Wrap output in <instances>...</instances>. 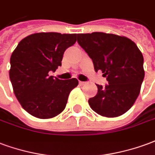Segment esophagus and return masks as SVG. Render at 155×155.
<instances>
[{
  "label": "esophagus",
  "mask_w": 155,
  "mask_h": 155,
  "mask_svg": "<svg viewBox=\"0 0 155 155\" xmlns=\"http://www.w3.org/2000/svg\"><path fill=\"white\" fill-rule=\"evenodd\" d=\"M85 84H86L85 82H81V81L79 82V85L80 86H83V85H85Z\"/></svg>",
  "instance_id": "34e87169"
}]
</instances>
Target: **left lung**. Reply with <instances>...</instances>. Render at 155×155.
<instances>
[{"mask_svg":"<svg viewBox=\"0 0 155 155\" xmlns=\"http://www.w3.org/2000/svg\"><path fill=\"white\" fill-rule=\"evenodd\" d=\"M78 43L91 58L96 72L101 70L108 84L98 85L88 103L106 117L125 113L134 105L144 78V58L134 42L124 36L102 32L78 34Z\"/></svg>","mask_w":155,"mask_h":155,"instance_id":"8db88e82","label":"left lung"}]
</instances>
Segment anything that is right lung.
I'll list each match as a JSON object with an SVG mask.
<instances>
[{"instance_id":"1","label":"right lung","mask_w":155,"mask_h":155,"mask_svg":"<svg viewBox=\"0 0 155 155\" xmlns=\"http://www.w3.org/2000/svg\"><path fill=\"white\" fill-rule=\"evenodd\" d=\"M77 34L36 33L18 44L11 57L10 79L17 100L28 113L40 119L60 114L70 91L78 85L49 76L62 65L65 50L76 42Z\"/></svg>"}]
</instances>
